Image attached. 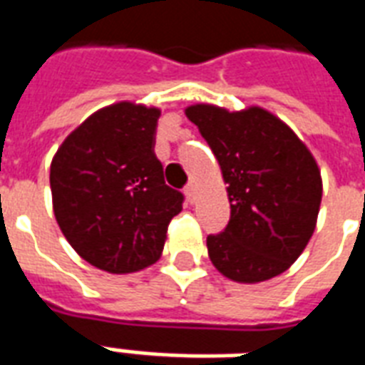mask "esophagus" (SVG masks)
<instances>
[{
  "label": "esophagus",
  "mask_w": 365,
  "mask_h": 365,
  "mask_svg": "<svg viewBox=\"0 0 365 365\" xmlns=\"http://www.w3.org/2000/svg\"><path fill=\"white\" fill-rule=\"evenodd\" d=\"M185 197H187L189 202H195V199H197V183H189L187 187H185Z\"/></svg>",
  "instance_id": "esophagus-1"
}]
</instances>
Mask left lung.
Wrapping results in <instances>:
<instances>
[{
  "label": "left lung",
  "instance_id": "1",
  "mask_svg": "<svg viewBox=\"0 0 365 365\" xmlns=\"http://www.w3.org/2000/svg\"><path fill=\"white\" fill-rule=\"evenodd\" d=\"M185 115L199 126L227 183L231 220L223 233L206 239L212 265L239 284L288 271L311 240L322 202L311 149L261 106L229 111L193 104Z\"/></svg>",
  "mask_w": 365,
  "mask_h": 365
}]
</instances>
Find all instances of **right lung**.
<instances>
[{"mask_svg":"<svg viewBox=\"0 0 365 365\" xmlns=\"http://www.w3.org/2000/svg\"><path fill=\"white\" fill-rule=\"evenodd\" d=\"M160 110L123 100L88 115L51 163L53 212L70 246L100 271H142L163 254L183 195L155 157Z\"/></svg>","mask_w":365,"mask_h":365,"instance_id":"1","label":"right lung"}]
</instances>
